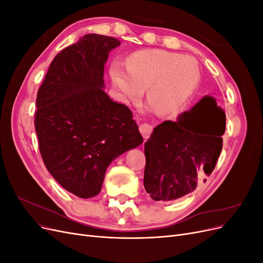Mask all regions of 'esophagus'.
<instances>
[{
	"label": "esophagus",
	"instance_id": "1",
	"mask_svg": "<svg viewBox=\"0 0 263 263\" xmlns=\"http://www.w3.org/2000/svg\"><path fill=\"white\" fill-rule=\"evenodd\" d=\"M139 130L142 135V137L148 138L150 136V134L153 133V126L148 123H141L139 126Z\"/></svg>",
	"mask_w": 263,
	"mask_h": 263
}]
</instances>
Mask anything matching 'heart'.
Listing matches in <instances>:
<instances>
[{"label": "heart", "instance_id": "obj_1", "mask_svg": "<svg viewBox=\"0 0 263 263\" xmlns=\"http://www.w3.org/2000/svg\"><path fill=\"white\" fill-rule=\"evenodd\" d=\"M113 82L126 98L138 99L147 89V101L158 113L177 110L193 93L200 80L197 61L161 49L141 50L126 62V69L114 65Z\"/></svg>", "mask_w": 263, "mask_h": 263}]
</instances>
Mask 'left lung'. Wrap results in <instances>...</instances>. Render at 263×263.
<instances>
[{"label": "left lung", "mask_w": 263, "mask_h": 263, "mask_svg": "<svg viewBox=\"0 0 263 263\" xmlns=\"http://www.w3.org/2000/svg\"><path fill=\"white\" fill-rule=\"evenodd\" d=\"M226 115L211 97L203 98L177 122L158 125L145 144L144 185L154 201H172L211 176L222 148Z\"/></svg>", "instance_id": "obj_1"}]
</instances>
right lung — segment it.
I'll return each mask as SVG.
<instances>
[{"instance_id": "obj_1", "label": "right lung", "mask_w": 263, "mask_h": 263, "mask_svg": "<svg viewBox=\"0 0 263 263\" xmlns=\"http://www.w3.org/2000/svg\"><path fill=\"white\" fill-rule=\"evenodd\" d=\"M116 38L87 34L51 61L36 99L35 130L43 161L59 184L81 198L98 195L109 163L139 146L132 110L103 91Z\"/></svg>"}]
</instances>
